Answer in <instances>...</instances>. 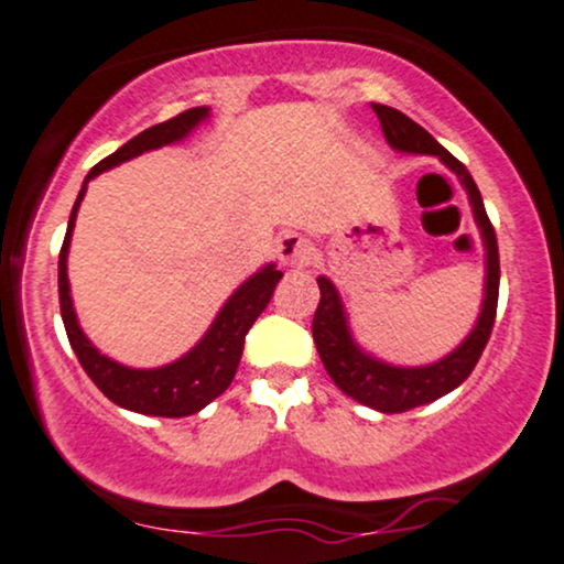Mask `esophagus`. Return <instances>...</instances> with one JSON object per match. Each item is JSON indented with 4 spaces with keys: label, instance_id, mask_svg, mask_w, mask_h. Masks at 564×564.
Segmentation results:
<instances>
[{
    "label": "esophagus",
    "instance_id": "1",
    "mask_svg": "<svg viewBox=\"0 0 564 564\" xmlns=\"http://www.w3.org/2000/svg\"><path fill=\"white\" fill-rule=\"evenodd\" d=\"M275 252H278V260L283 264L296 268V264H307L312 260V243L300 234H286L281 236V241H278Z\"/></svg>",
    "mask_w": 564,
    "mask_h": 564
}]
</instances>
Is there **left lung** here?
<instances>
[{"label": "left lung", "instance_id": "obj_1", "mask_svg": "<svg viewBox=\"0 0 564 564\" xmlns=\"http://www.w3.org/2000/svg\"><path fill=\"white\" fill-rule=\"evenodd\" d=\"M372 112L381 120L386 141L397 152L436 154L452 173L459 175L467 196H470L473 215H476L486 247V296L476 328H473V334L452 355H446L433 365H425V368H397V365L381 362V359L365 355L349 334L347 315H344V304L336 286L328 278H317L321 304H317L315 317H312V338H315L317 355H321L328 376L334 378L338 389L347 393V397L357 399L359 404H368L378 412H406L415 410L420 404L436 402L438 397L454 391L478 365V359L488 344V336H491L494 317H497L499 247L476 181L467 173L463 162L454 158L452 152H446L423 126L406 118L404 112L386 105H372Z\"/></svg>", "mask_w": 564, "mask_h": 564}]
</instances>
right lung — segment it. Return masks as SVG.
I'll return each mask as SVG.
<instances>
[{
	"instance_id": "obj_1",
	"label": "right lung",
	"mask_w": 564,
	"mask_h": 564,
	"mask_svg": "<svg viewBox=\"0 0 564 564\" xmlns=\"http://www.w3.org/2000/svg\"><path fill=\"white\" fill-rule=\"evenodd\" d=\"M209 115L207 107H192V110L175 115V118L158 123L139 135H133L128 144H123L110 158H105L91 167L86 175L84 188H80L76 205H73L70 220H67V234L59 249V312H63V323L67 330V341H70L73 351H76L80 368L86 376L97 383V389L105 393L110 402L118 406H126L131 412H141V415H158V417H186L207 406L215 397H220L234 381L236 368L241 362L243 338H247L249 328H252L262 310L268 307L270 296L281 281L283 273L275 270V264H264L260 273H254L247 283H241L234 291V296L223 304L217 312L215 323L209 325L196 347L183 355L175 362L165 365V368L154 370H135L126 368V365L115 362V359L105 357L101 351L88 341L84 330H80L76 310H73L70 300V283H67V247H70L73 226H76V215L80 207V199L86 194V183L94 175L110 171V167L120 165V162L139 158V154L149 152V149H160L173 141L186 139L196 126L202 123Z\"/></svg>"
}]
</instances>
